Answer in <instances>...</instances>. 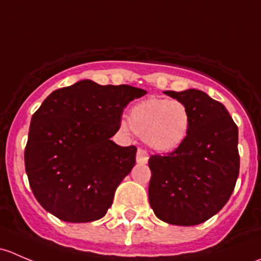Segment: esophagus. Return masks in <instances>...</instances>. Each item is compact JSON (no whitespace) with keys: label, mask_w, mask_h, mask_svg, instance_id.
<instances>
[{"label":"esophagus","mask_w":261,"mask_h":261,"mask_svg":"<svg viewBox=\"0 0 261 261\" xmlns=\"http://www.w3.org/2000/svg\"><path fill=\"white\" fill-rule=\"evenodd\" d=\"M147 160H149V155H147L146 150L139 149L138 152H136V162L139 164H146Z\"/></svg>","instance_id":"1"}]
</instances>
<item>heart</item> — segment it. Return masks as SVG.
Masks as SVG:
<instances>
[{
	"instance_id": "1",
	"label": "heart",
	"mask_w": 261,
	"mask_h": 261,
	"mask_svg": "<svg viewBox=\"0 0 261 261\" xmlns=\"http://www.w3.org/2000/svg\"><path fill=\"white\" fill-rule=\"evenodd\" d=\"M131 131L156 152L174 151L186 141L191 128V115L177 99L150 97L131 107L127 116ZM123 123L122 128L127 130Z\"/></svg>"
}]
</instances>
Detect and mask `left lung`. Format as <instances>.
I'll list each match as a JSON object with an SVG mask.
<instances>
[{"label": "left lung", "instance_id": "obj_1", "mask_svg": "<svg viewBox=\"0 0 261 261\" xmlns=\"http://www.w3.org/2000/svg\"><path fill=\"white\" fill-rule=\"evenodd\" d=\"M191 115L186 141L172 152L149 159V202L170 225L194 226L227 203L240 170L239 130L226 107L198 89L165 91Z\"/></svg>", "mask_w": 261, "mask_h": 261}]
</instances>
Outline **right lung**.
I'll list each match as a JSON object with an SVG mask.
<instances>
[{
  "mask_svg": "<svg viewBox=\"0 0 261 261\" xmlns=\"http://www.w3.org/2000/svg\"><path fill=\"white\" fill-rule=\"evenodd\" d=\"M146 91L89 80L54 91L33 115L25 169L44 210L65 222L99 220L136 162V146L110 140L123 109Z\"/></svg>",
  "mask_w": 261,
  "mask_h": 261,
  "instance_id": "obj_1",
  "label": "right lung"
}]
</instances>
